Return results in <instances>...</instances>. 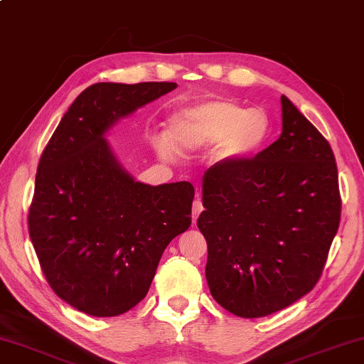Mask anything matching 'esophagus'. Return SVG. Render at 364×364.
I'll use <instances>...</instances> for the list:
<instances>
[{"label": "esophagus", "mask_w": 364, "mask_h": 364, "mask_svg": "<svg viewBox=\"0 0 364 364\" xmlns=\"http://www.w3.org/2000/svg\"><path fill=\"white\" fill-rule=\"evenodd\" d=\"M201 211H203V203L200 200V196H198L196 200L193 201V208H191V220H193V223H196L198 216H200Z\"/></svg>", "instance_id": "34e87169"}]
</instances>
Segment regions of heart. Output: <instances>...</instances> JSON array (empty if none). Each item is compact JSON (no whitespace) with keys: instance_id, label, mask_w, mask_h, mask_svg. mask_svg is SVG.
I'll return each instance as SVG.
<instances>
[{"instance_id":"1","label":"heart","mask_w":364,"mask_h":364,"mask_svg":"<svg viewBox=\"0 0 364 364\" xmlns=\"http://www.w3.org/2000/svg\"><path fill=\"white\" fill-rule=\"evenodd\" d=\"M269 136V119L263 111L248 109L231 100H210L181 108L168 118L166 136L154 141L163 158L183 156L217 146L216 166H231L255 156Z\"/></svg>"}]
</instances>
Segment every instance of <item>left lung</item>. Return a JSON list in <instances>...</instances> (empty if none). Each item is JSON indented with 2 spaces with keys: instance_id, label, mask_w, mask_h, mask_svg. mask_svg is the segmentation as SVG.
<instances>
[{
  "instance_id": "1",
  "label": "left lung",
  "mask_w": 364,
  "mask_h": 364,
  "mask_svg": "<svg viewBox=\"0 0 364 364\" xmlns=\"http://www.w3.org/2000/svg\"><path fill=\"white\" fill-rule=\"evenodd\" d=\"M281 111L273 144L203 176L208 287L241 318L268 316L311 291L340 226L331 146L287 96Z\"/></svg>"
}]
</instances>
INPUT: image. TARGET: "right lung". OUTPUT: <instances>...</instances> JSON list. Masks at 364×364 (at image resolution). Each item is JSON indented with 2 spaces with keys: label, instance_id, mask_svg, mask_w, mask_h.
I'll list each match as a JSON object with an SVG mask.
<instances>
[{
  "label": "right lung",
  "instance_id": "right-lung-1",
  "mask_svg": "<svg viewBox=\"0 0 364 364\" xmlns=\"http://www.w3.org/2000/svg\"><path fill=\"white\" fill-rule=\"evenodd\" d=\"M176 83H96L63 116L38 164L28 215L48 283L91 316H118L146 296L169 241L191 225V183L144 185L105 134Z\"/></svg>",
  "mask_w": 364,
  "mask_h": 364
}]
</instances>
